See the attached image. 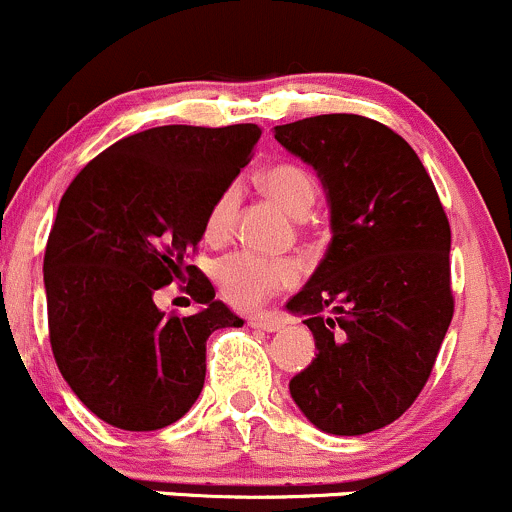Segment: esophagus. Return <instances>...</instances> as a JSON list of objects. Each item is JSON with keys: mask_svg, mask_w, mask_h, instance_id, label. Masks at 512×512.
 Masks as SVG:
<instances>
[{"mask_svg": "<svg viewBox=\"0 0 512 512\" xmlns=\"http://www.w3.org/2000/svg\"><path fill=\"white\" fill-rule=\"evenodd\" d=\"M247 326L257 328V331H267V333H274V331H279V328L284 326V319H279V316H274V314L250 316V319H247Z\"/></svg>", "mask_w": 512, "mask_h": 512, "instance_id": "1", "label": "esophagus"}]
</instances>
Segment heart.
<instances>
[{
    "label": "heart",
    "instance_id": "b5f03b06",
    "mask_svg": "<svg viewBox=\"0 0 512 512\" xmlns=\"http://www.w3.org/2000/svg\"><path fill=\"white\" fill-rule=\"evenodd\" d=\"M262 188L277 206L294 218H304L311 211L319 196L316 179L304 169V166L282 161L270 169L262 171ZM240 186L230 184L215 196L206 213L203 223V235L211 242H223L233 233L235 218L240 208ZM299 265L287 257H267L260 252H230L215 262V284L228 304L235 309H255L262 301H267L274 292L284 287H292L299 282Z\"/></svg>",
    "mask_w": 512,
    "mask_h": 512
}]
</instances>
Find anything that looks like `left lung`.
<instances>
[{"instance_id": "8db88e82", "label": "left lung", "mask_w": 512, "mask_h": 512, "mask_svg": "<svg viewBox=\"0 0 512 512\" xmlns=\"http://www.w3.org/2000/svg\"><path fill=\"white\" fill-rule=\"evenodd\" d=\"M274 139L319 171L333 230L287 304L319 348L289 392L321 432H375L417 400L454 316L449 218L414 149L380 122L306 117Z\"/></svg>"}]
</instances>
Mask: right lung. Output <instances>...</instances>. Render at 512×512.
I'll use <instances>...</instances> for the list:
<instances>
[{
  "label": "right lung",
  "mask_w": 512,
  "mask_h": 512,
  "mask_svg": "<svg viewBox=\"0 0 512 512\" xmlns=\"http://www.w3.org/2000/svg\"><path fill=\"white\" fill-rule=\"evenodd\" d=\"M260 134L144 129L98 154L63 193L43 255L48 338L66 383L102 422L127 432L174 424L203 390L208 336L242 326L186 260ZM171 281L187 283L198 315L156 309L153 294Z\"/></svg>",
  "instance_id": "right-lung-1"
}]
</instances>
